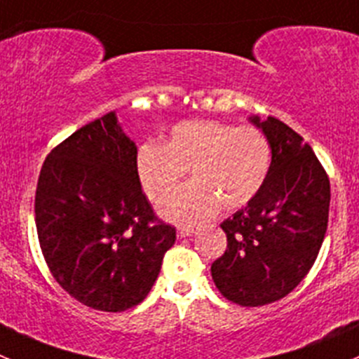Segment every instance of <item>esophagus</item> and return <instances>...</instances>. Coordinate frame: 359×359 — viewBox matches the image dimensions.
Wrapping results in <instances>:
<instances>
[{"label":"esophagus","instance_id":"1","mask_svg":"<svg viewBox=\"0 0 359 359\" xmlns=\"http://www.w3.org/2000/svg\"><path fill=\"white\" fill-rule=\"evenodd\" d=\"M196 233L194 227H177V238H189Z\"/></svg>","mask_w":359,"mask_h":359}]
</instances>
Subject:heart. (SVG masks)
Returning <instances> with one entry per match:
<instances>
[{
  "label": "heart",
  "mask_w": 359,
  "mask_h": 359,
  "mask_svg": "<svg viewBox=\"0 0 359 359\" xmlns=\"http://www.w3.org/2000/svg\"><path fill=\"white\" fill-rule=\"evenodd\" d=\"M271 146L255 126H233L213 119L174 125L163 144L139 146L135 170L149 201H160L191 170L193 180L160 203L158 213L177 225H196L218 206L238 210L264 185Z\"/></svg>",
  "instance_id": "1"
}]
</instances>
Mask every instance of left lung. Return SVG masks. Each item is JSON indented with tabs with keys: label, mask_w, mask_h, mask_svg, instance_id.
<instances>
[{
	"label": "left lung",
	"mask_w": 359,
	"mask_h": 359,
	"mask_svg": "<svg viewBox=\"0 0 359 359\" xmlns=\"http://www.w3.org/2000/svg\"><path fill=\"white\" fill-rule=\"evenodd\" d=\"M250 121L268 137L271 165L261 192L220 224L227 248L211 276L229 302L262 306L287 296L313 266L331 194L326 170L302 135L271 116Z\"/></svg>",
	"instance_id": "left-lung-1"
}]
</instances>
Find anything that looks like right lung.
<instances>
[{
	"mask_svg": "<svg viewBox=\"0 0 359 359\" xmlns=\"http://www.w3.org/2000/svg\"><path fill=\"white\" fill-rule=\"evenodd\" d=\"M135 156V142L109 112L47 155L36 185V233L50 273L72 298L102 312L139 305L176 241V229L142 194Z\"/></svg>",
	"mask_w": 359,
	"mask_h": 359,
	"instance_id": "obj_1",
	"label": "right lung"
}]
</instances>
